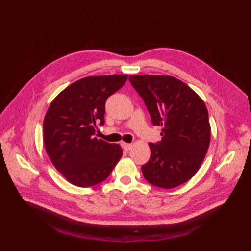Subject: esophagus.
Listing matches in <instances>:
<instances>
[{
  "mask_svg": "<svg viewBox=\"0 0 251 251\" xmlns=\"http://www.w3.org/2000/svg\"><path fill=\"white\" fill-rule=\"evenodd\" d=\"M122 147H123V149H124L125 151H130L131 150V148H132V145H130V143H126V142H122Z\"/></svg>",
  "mask_w": 251,
  "mask_h": 251,
  "instance_id": "esophagus-1",
  "label": "esophagus"
}]
</instances>
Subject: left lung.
<instances>
[{
    "instance_id": "obj_1",
    "label": "left lung",
    "mask_w": 251,
    "mask_h": 251,
    "mask_svg": "<svg viewBox=\"0 0 251 251\" xmlns=\"http://www.w3.org/2000/svg\"><path fill=\"white\" fill-rule=\"evenodd\" d=\"M153 125L162 126V140L149 143L151 157L141 167L149 183L173 189L200 169L210 142V124L204 101L180 79L169 75H131Z\"/></svg>"
}]
</instances>
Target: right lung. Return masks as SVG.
<instances>
[{"label":"right lung","instance_id":"right-lung-1","mask_svg":"<svg viewBox=\"0 0 251 251\" xmlns=\"http://www.w3.org/2000/svg\"><path fill=\"white\" fill-rule=\"evenodd\" d=\"M128 75L87 76L63 89L52 100L43 123L50 159L69 182L88 188L109 177L123 155L122 148L95 137L104 124L105 101Z\"/></svg>","mask_w":251,"mask_h":251}]
</instances>
